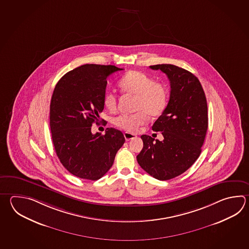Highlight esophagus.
I'll list each match as a JSON object with an SVG mask.
<instances>
[{"label":"esophagus","mask_w":249,"mask_h":249,"mask_svg":"<svg viewBox=\"0 0 249 249\" xmlns=\"http://www.w3.org/2000/svg\"><path fill=\"white\" fill-rule=\"evenodd\" d=\"M124 137H125V139H126L127 141H129V140H132L134 138H136L137 136H136V135H133L131 133L125 132L124 133Z\"/></svg>","instance_id":"1"}]
</instances>
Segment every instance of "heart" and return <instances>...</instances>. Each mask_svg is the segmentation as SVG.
Returning <instances> with one entry per match:
<instances>
[{
	"label": "heart",
	"instance_id": "b5f03b06",
	"mask_svg": "<svg viewBox=\"0 0 249 249\" xmlns=\"http://www.w3.org/2000/svg\"><path fill=\"white\" fill-rule=\"evenodd\" d=\"M119 87L124 94L137 98L134 107V111L137 112L112 119L114 126L127 132H137L138 127L148 122V115L152 118L160 116L168 106V90L166 85L155 81L142 71H128L119 81ZM103 103L109 112H116L118 97L113 92H106Z\"/></svg>",
	"mask_w": 249,
	"mask_h": 249
}]
</instances>
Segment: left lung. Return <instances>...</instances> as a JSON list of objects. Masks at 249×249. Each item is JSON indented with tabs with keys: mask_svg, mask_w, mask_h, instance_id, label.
I'll return each instance as SVG.
<instances>
[{
	"mask_svg": "<svg viewBox=\"0 0 249 249\" xmlns=\"http://www.w3.org/2000/svg\"><path fill=\"white\" fill-rule=\"evenodd\" d=\"M160 70L170 82V97L162 114L152 126L162 141L142 135V151L137 156L140 167L160 181L180 176L197 160L208 130V105L198 78L174 65L151 66Z\"/></svg>",
	"mask_w": 249,
	"mask_h": 249,
	"instance_id": "left-lung-1",
	"label": "left lung"
}]
</instances>
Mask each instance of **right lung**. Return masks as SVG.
Returning <instances> with one entry per match:
<instances>
[{"label":"right lung","mask_w":249,"mask_h":249,"mask_svg":"<svg viewBox=\"0 0 249 249\" xmlns=\"http://www.w3.org/2000/svg\"><path fill=\"white\" fill-rule=\"evenodd\" d=\"M122 70L111 65H83L66 73L54 89L50 110L52 142L62 165L77 178L100 179L125 142L122 131L113 127H107L105 135L91 132L105 107L107 77Z\"/></svg>","instance_id":"right-lung-1"}]
</instances>
